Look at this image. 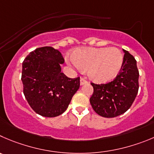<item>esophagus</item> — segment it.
Returning <instances> with one entry per match:
<instances>
[{"label":"esophagus","mask_w":154,"mask_h":154,"mask_svg":"<svg viewBox=\"0 0 154 154\" xmlns=\"http://www.w3.org/2000/svg\"><path fill=\"white\" fill-rule=\"evenodd\" d=\"M87 83H88V81L87 80H85V79L84 78L80 79V85H85L87 84Z\"/></svg>","instance_id":"1"}]
</instances>
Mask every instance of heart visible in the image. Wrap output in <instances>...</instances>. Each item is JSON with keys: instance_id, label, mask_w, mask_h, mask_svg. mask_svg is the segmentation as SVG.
Wrapping results in <instances>:
<instances>
[{"instance_id": "heart-1", "label": "heart", "mask_w": 154, "mask_h": 154, "mask_svg": "<svg viewBox=\"0 0 154 154\" xmlns=\"http://www.w3.org/2000/svg\"><path fill=\"white\" fill-rule=\"evenodd\" d=\"M72 60L81 70H88L89 78L96 82H105L119 73L124 56L116 48H85L72 54Z\"/></svg>"}]
</instances>
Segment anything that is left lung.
Listing matches in <instances>:
<instances>
[{
    "label": "left lung",
    "instance_id": "8db88e82",
    "mask_svg": "<svg viewBox=\"0 0 154 154\" xmlns=\"http://www.w3.org/2000/svg\"><path fill=\"white\" fill-rule=\"evenodd\" d=\"M124 61L119 73L106 84L91 83L94 88L90 103L103 117L112 118L126 112L134 102L139 88V72L134 57L123 50Z\"/></svg>",
    "mask_w": 154,
    "mask_h": 154
}]
</instances>
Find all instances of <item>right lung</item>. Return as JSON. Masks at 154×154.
Returning <instances> with one entry per match:
<instances>
[{
	"label": "right lung",
	"mask_w": 154,
	"mask_h": 154,
	"mask_svg": "<svg viewBox=\"0 0 154 154\" xmlns=\"http://www.w3.org/2000/svg\"><path fill=\"white\" fill-rule=\"evenodd\" d=\"M62 54L52 47L35 49L23 63V93L32 109L45 117L61 115L80 86V78L61 72Z\"/></svg>",
	"instance_id": "obj_1"
}]
</instances>
